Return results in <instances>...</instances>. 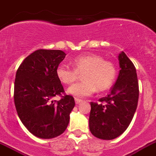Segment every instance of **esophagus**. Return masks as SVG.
Masks as SVG:
<instances>
[{
  "label": "esophagus",
  "mask_w": 156,
  "mask_h": 156,
  "mask_svg": "<svg viewBox=\"0 0 156 156\" xmlns=\"http://www.w3.org/2000/svg\"><path fill=\"white\" fill-rule=\"evenodd\" d=\"M82 102V100L78 99V98H75V103L77 105L79 104V103H81V102Z\"/></svg>",
  "instance_id": "34e87169"
}]
</instances>
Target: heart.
<instances>
[{
  "mask_svg": "<svg viewBox=\"0 0 156 156\" xmlns=\"http://www.w3.org/2000/svg\"><path fill=\"white\" fill-rule=\"evenodd\" d=\"M73 68L66 64L57 67L56 75L64 85H71L82 75L83 82L74 85L68 90L70 94L77 98H85L98 90L103 92L113 86L117 76L116 66L111 61L104 60L102 56L94 54H83L72 61Z\"/></svg>",
  "mask_w": 156,
  "mask_h": 156,
  "instance_id": "heart-1",
  "label": "heart"
}]
</instances>
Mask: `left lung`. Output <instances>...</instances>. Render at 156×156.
Returning <instances> with one entry per match:
<instances>
[{
	"label": "left lung",
	"mask_w": 156,
	"mask_h": 156,
	"mask_svg": "<svg viewBox=\"0 0 156 156\" xmlns=\"http://www.w3.org/2000/svg\"><path fill=\"white\" fill-rule=\"evenodd\" d=\"M120 70L117 81L107 97L90 102V131L101 140H113L131 123L139 100L136 69L124 52L119 55Z\"/></svg>",
	"instance_id": "8db88e82"
}]
</instances>
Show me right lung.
<instances>
[{
  "label": "right lung",
  "instance_id": "add662e5",
  "mask_svg": "<svg viewBox=\"0 0 156 156\" xmlns=\"http://www.w3.org/2000/svg\"><path fill=\"white\" fill-rule=\"evenodd\" d=\"M66 54L59 49H37L25 58L16 70L14 103L21 122L33 135L51 139L62 135L75 105L56 75ZM60 96V100L52 98Z\"/></svg>",
  "mask_w": 156,
  "mask_h": 156
}]
</instances>
